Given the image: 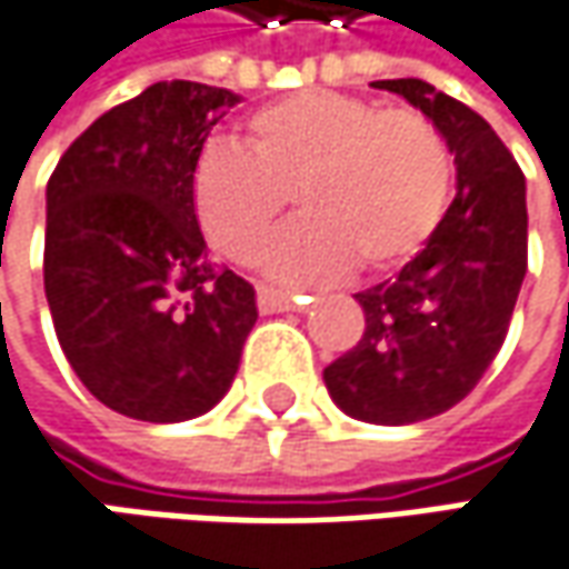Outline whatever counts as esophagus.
Listing matches in <instances>:
<instances>
[{
    "label": "esophagus",
    "mask_w": 569,
    "mask_h": 569,
    "mask_svg": "<svg viewBox=\"0 0 569 569\" xmlns=\"http://www.w3.org/2000/svg\"><path fill=\"white\" fill-rule=\"evenodd\" d=\"M256 300H259V310L262 313H284V310H295L297 303H300L288 291H278V288H269V284H259L256 288Z\"/></svg>",
    "instance_id": "34e87169"
}]
</instances>
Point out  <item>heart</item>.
I'll use <instances>...</instances> for the list:
<instances>
[{
  "mask_svg": "<svg viewBox=\"0 0 569 569\" xmlns=\"http://www.w3.org/2000/svg\"><path fill=\"white\" fill-rule=\"evenodd\" d=\"M452 164L418 110H380L339 91H297L252 110L240 148L211 144L192 167V208L208 243L252 262L288 196L300 221L266 250L288 284L389 272L411 259L447 211Z\"/></svg>",
  "mask_w": 569,
  "mask_h": 569,
  "instance_id": "1",
  "label": "heart"
}]
</instances>
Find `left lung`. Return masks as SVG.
<instances>
[{"label":"left lung","instance_id":"1","mask_svg":"<svg viewBox=\"0 0 569 569\" xmlns=\"http://www.w3.org/2000/svg\"><path fill=\"white\" fill-rule=\"evenodd\" d=\"M402 94L447 139L456 199L425 250L367 288L361 341L322 370L332 402L367 425H415L462 402L507 339L529 262L526 177L485 117L421 78Z\"/></svg>","mask_w":569,"mask_h":569}]
</instances>
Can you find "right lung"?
Returning a JSON list of instances; mask_svg holds the SVG:
<instances>
[{"instance_id": "add662e5", "label": "right lung", "mask_w": 569, "mask_h": 569, "mask_svg": "<svg viewBox=\"0 0 569 569\" xmlns=\"http://www.w3.org/2000/svg\"><path fill=\"white\" fill-rule=\"evenodd\" d=\"M240 94L158 81L94 120L47 183L43 288L78 380L136 421L224 399L256 326L250 281L208 259L192 167Z\"/></svg>"}]
</instances>
